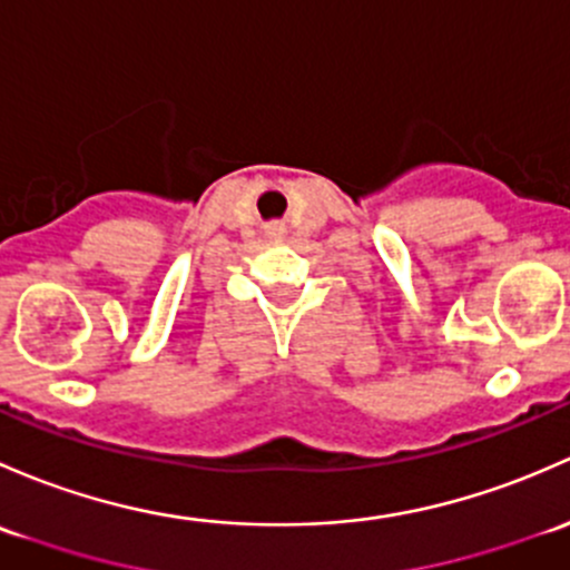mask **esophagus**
<instances>
[{
  "label": "esophagus",
  "mask_w": 570,
  "mask_h": 570,
  "mask_svg": "<svg viewBox=\"0 0 570 570\" xmlns=\"http://www.w3.org/2000/svg\"><path fill=\"white\" fill-rule=\"evenodd\" d=\"M283 233H285V227H283V225H274V227H272V233H268V236H272V238H279V236H283Z\"/></svg>",
  "instance_id": "esophagus-1"
}]
</instances>
